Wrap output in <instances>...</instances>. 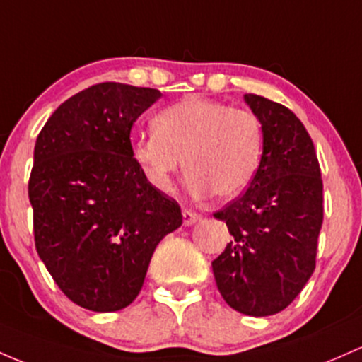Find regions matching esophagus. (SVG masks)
<instances>
[{
	"label": "esophagus",
	"instance_id": "esophagus-1",
	"mask_svg": "<svg viewBox=\"0 0 362 362\" xmlns=\"http://www.w3.org/2000/svg\"><path fill=\"white\" fill-rule=\"evenodd\" d=\"M198 221H200V214L193 212V210H188V209L182 210V222H185V226H193L194 222Z\"/></svg>",
	"mask_w": 362,
	"mask_h": 362
}]
</instances>
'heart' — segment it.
<instances>
[{"label":"heart","instance_id":"obj_1","mask_svg":"<svg viewBox=\"0 0 362 362\" xmlns=\"http://www.w3.org/2000/svg\"><path fill=\"white\" fill-rule=\"evenodd\" d=\"M132 159L150 186L169 192L186 164L193 197L221 200L241 194L263 157V127L250 109L188 97L153 117V133L132 140Z\"/></svg>","mask_w":362,"mask_h":362}]
</instances>
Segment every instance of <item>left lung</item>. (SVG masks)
<instances>
[{"mask_svg":"<svg viewBox=\"0 0 362 362\" xmlns=\"http://www.w3.org/2000/svg\"><path fill=\"white\" fill-rule=\"evenodd\" d=\"M245 100L262 121L263 157L246 192L214 214L233 239L212 270L233 310L270 316L286 310L315 272L323 182L315 145L298 116L255 93Z\"/></svg>","mask_w":362,"mask_h":362,"instance_id":"left-lung-1","label":"left lung"}]
</instances>
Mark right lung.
<instances>
[{
  "label": "right lung",
  "mask_w": 362,
  "mask_h": 362,
  "mask_svg": "<svg viewBox=\"0 0 362 362\" xmlns=\"http://www.w3.org/2000/svg\"><path fill=\"white\" fill-rule=\"evenodd\" d=\"M162 93L104 82L75 93L40 129L28 181L35 250L68 299L127 308L159 243L182 224L176 200L132 159L133 123Z\"/></svg>",
  "instance_id": "obj_1"
}]
</instances>
